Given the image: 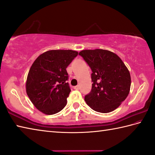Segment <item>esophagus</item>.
<instances>
[{
  "label": "esophagus",
  "instance_id": "34e87169",
  "mask_svg": "<svg viewBox=\"0 0 155 155\" xmlns=\"http://www.w3.org/2000/svg\"><path fill=\"white\" fill-rule=\"evenodd\" d=\"M74 89H76V90H79V89H80V86H79V85H77V86L74 87Z\"/></svg>",
  "mask_w": 155,
  "mask_h": 155
}]
</instances>
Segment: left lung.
Segmentation results:
<instances>
[{
  "instance_id": "8db88e82",
  "label": "left lung",
  "mask_w": 155,
  "mask_h": 155,
  "mask_svg": "<svg viewBox=\"0 0 155 155\" xmlns=\"http://www.w3.org/2000/svg\"><path fill=\"white\" fill-rule=\"evenodd\" d=\"M79 55L92 71V89L84 101L94 111L104 114L113 111L130 93L128 69L117 54L109 50H84Z\"/></svg>"
}]
</instances>
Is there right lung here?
I'll list each match as a JSON object with an SVG mask.
<instances>
[{
	"label": "right lung",
	"mask_w": 155,
	"mask_h": 155,
	"mask_svg": "<svg viewBox=\"0 0 155 155\" xmlns=\"http://www.w3.org/2000/svg\"><path fill=\"white\" fill-rule=\"evenodd\" d=\"M78 52L71 50H52L39 55L29 69L26 92L35 107L42 113L53 115L67 104L71 88L66 68Z\"/></svg>",
	"instance_id": "obj_1"
}]
</instances>
